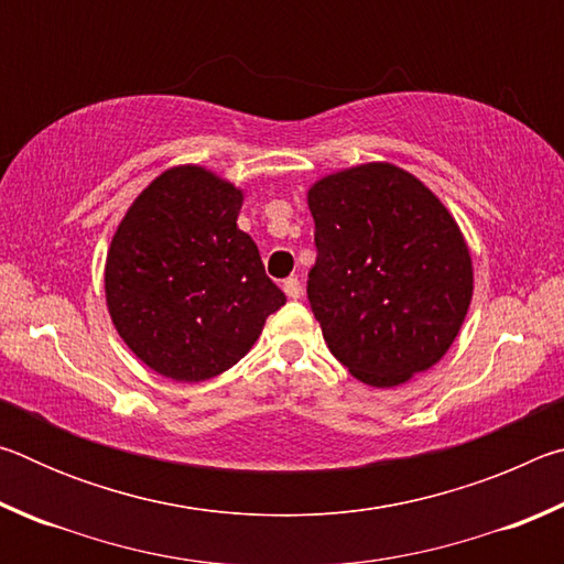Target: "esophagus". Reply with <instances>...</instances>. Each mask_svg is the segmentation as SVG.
<instances>
[{
    "label": "esophagus",
    "mask_w": 564,
    "mask_h": 564,
    "mask_svg": "<svg viewBox=\"0 0 564 564\" xmlns=\"http://www.w3.org/2000/svg\"><path fill=\"white\" fill-rule=\"evenodd\" d=\"M283 291H285V295H289V299H301V293H303V285H301V281L299 279H285L283 281Z\"/></svg>",
    "instance_id": "1"
}]
</instances>
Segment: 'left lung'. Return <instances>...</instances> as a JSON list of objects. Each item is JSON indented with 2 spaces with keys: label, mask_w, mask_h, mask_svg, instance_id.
I'll use <instances>...</instances> for the list:
<instances>
[{
  "label": "left lung",
  "mask_w": 564,
  "mask_h": 564,
  "mask_svg": "<svg viewBox=\"0 0 564 564\" xmlns=\"http://www.w3.org/2000/svg\"><path fill=\"white\" fill-rule=\"evenodd\" d=\"M311 311L348 373L393 388L433 368L473 299V261L455 218L431 188L393 164L316 181Z\"/></svg>",
  "instance_id": "8db88e82"
}]
</instances>
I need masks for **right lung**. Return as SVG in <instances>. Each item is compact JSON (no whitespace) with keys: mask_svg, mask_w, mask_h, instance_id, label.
<instances>
[{"mask_svg":"<svg viewBox=\"0 0 564 564\" xmlns=\"http://www.w3.org/2000/svg\"><path fill=\"white\" fill-rule=\"evenodd\" d=\"M243 194L202 166L141 191L111 238L104 289L113 328L159 376L202 383L241 360L285 303L253 238Z\"/></svg>","mask_w":564,"mask_h":564,"instance_id":"add662e5","label":"right lung"}]
</instances>
